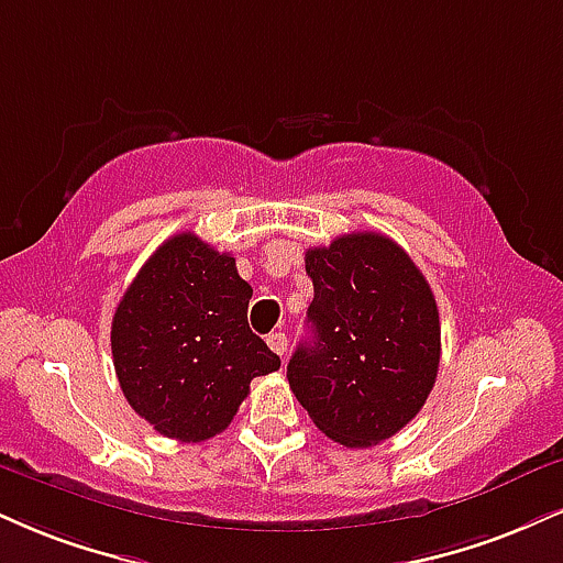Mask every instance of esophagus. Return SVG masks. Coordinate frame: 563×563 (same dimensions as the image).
Segmentation results:
<instances>
[{
	"mask_svg": "<svg viewBox=\"0 0 563 563\" xmlns=\"http://www.w3.org/2000/svg\"><path fill=\"white\" fill-rule=\"evenodd\" d=\"M267 346L275 351L277 356H286L288 354V338H286V333H269L267 335Z\"/></svg>",
	"mask_w": 563,
	"mask_h": 563,
	"instance_id": "obj_1",
	"label": "esophagus"
}]
</instances>
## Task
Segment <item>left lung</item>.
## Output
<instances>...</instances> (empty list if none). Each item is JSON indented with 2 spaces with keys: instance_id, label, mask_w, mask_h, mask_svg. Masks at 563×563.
Returning a JSON list of instances; mask_svg holds the SVG:
<instances>
[{
  "instance_id": "obj_1",
  "label": "left lung",
  "mask_w": 563,
  "mask_h": 563,
  "mask_svg": "<svg viewBox=\"0 0 563 563\" xmlns=\"http://www.w3.org/2000/svg\"><path fill=\"white\" fill-rule=\"evenodd\" d=\"M311 338L288 383L311 422L346 449L406 428L428 401L440 364L435 296L411 256L380 233L309 249Z\"/></svg>"
}]
</instances>
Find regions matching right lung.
I'll return each instance as SVG.
<instances>
[{
  "instance_id": "right-lung-1",
  "label": "right lung",
  "mask_w": 563,
  "mask_h": 563,
  "mask_svg": "<svg viewBox=\"0 0 563 563\" xmlns=\"http://www.w3.org/2000/svg\"><path fill=\"white\" fill-rule=\"evenodd\" d=\"M252 286L230 254L178 233L148 256L112 317L120 388L159 435L201 443L233 422L254 377L280 369L246 322Z\"/></svg>"
}]
</instances>
